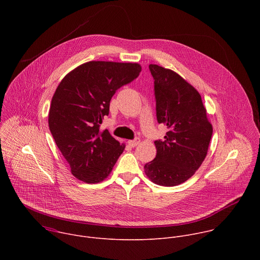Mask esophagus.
Segmentation results:
<instances>
[{"mask_svg": "<svg viewBox=\"0 0 260 260\" xmlns=\"http://www.w3.org/2000/svg\"><path fill=\"white\" fill-rule=\"evenodd\" d=\"M128 144H129V146H132V147H136V146H138V145L140 144V139L131 140V141H128Z\"/></svg>", "mask_w": 260, "mask_h": 260, "instance_id": "34e87169", "label": "esophagus"}]
</instances>
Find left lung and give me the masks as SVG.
I'll return each mask as SVG.
<instances>
[{
    "mask_svg": "<svg viewBox=\"0 0 260 260\" xmlns=\"http://www.w3.org/2000/svg\"><path fill=\"white\" fill-rule=\"evenodd\" d=\"M154 79L156 117L168 126L155 141L156 156L145 165L146 176L161 186H176L194 175L205 160L213 126L200 92L178 73L149 64Z\"/></svg>",
    "mask_w": 260,
    "mask_h": 260,
    "instance_id": "1",
    "label": "left lung"
}]
</instances>
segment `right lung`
<instances>
[{"label": "right lung", "mask_w": 260, "mask_h": 260, "mask_svg": "<svg viewBox=\"0 0 260 260\" xmlns=\"http://www.w3.org/2000/svg\"><path fill=\"white\" fill-rule=\"evenodd\" d=\"M141 71L137 62L92 60L72 70L58 84L49 109V129L78 180L104 181L123 152L125 144L102 131L100 124L109 114L116 90Z\"/></svg>", "instance_id": "obj_1"}]
</instances>
